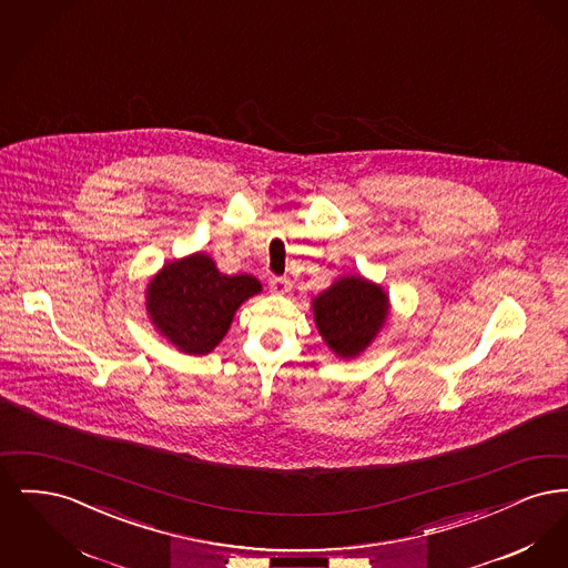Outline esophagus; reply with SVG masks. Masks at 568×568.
<instances>
[{
	"instance_id": "esophagus-1",
	"label": "esophagus",
	"mask_w": 568,
	"mask_h": 568,
	"mask_svg": "<svg viewBox=\"0 0 568 568\" xmlns=\"http://www.w3.org/2000/svg\"><path fill=\"white\" fill-rule=\"evenodd\" d=\"M268 285H271L272 294H276V296H285L292 290V283L285 276H271Z\"/></svg>"
}]
</instances>
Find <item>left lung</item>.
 I'll return each mask as SVG.
<instances>
[{
    "label": "left lung",
    "instance_id": "left-lung-1",
    "mask_svg": "<svg viewBox=\"0 0 568 568\" xmlns=\"http://www.w3.org/2000/svg\"><path fill=\"white\" fill-rule=\"evenodd\" d=\"M387 308L383 290L359 276L341 278L313 300L315 324L329 349L341 357H355L373 343Z\"/></svg>",
    "mask_w": 568,
    "mask_h": 568
}]
</instances>
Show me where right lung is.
Masks as SVG:
<instances>
[{
    "label": "right lung",
    "instance_id": "1",
    "mask_svg": "<svg viewBox=\"0 0 568 568\" xmlns=\"http://www.w3.org/2000/svg\"><path fill=\"white\" fill-rule=\"evenodd\" d=\"M262 292L248 274L227 276L202 253L172 262L151 281L146 308L163 336L181 352L204 355L225 336L236 308Z\"/></svg>",
    "mask_w": 568,
    "mask_h": 568
}]
</instances>
